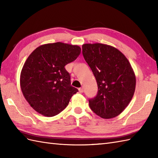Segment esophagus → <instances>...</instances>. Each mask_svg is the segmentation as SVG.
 I'll return each instance as SVG.
<instances>
[{"label": "esophagus", "instance_id": "esophagus-1", "mask_svg": "<svg viewBox=\"0 0 158 158\" xmlns=\"http://www.w3.org/2000/svg\"><path fill=\"white\" fill-rule=\"evenodd\" d=\"M79 91L80 93H83V88H79Z\"/></svg>", "mask_w": 158, "mask_h": 158}]
</instances>
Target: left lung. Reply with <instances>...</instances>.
<instances>
[{
  "instance_id": "1",
  "label": "left lung",
  "mask_w": 158,
  "mask_h": 158,
  "mask_svg": "<svg viewBox=\"0 0 158 158\" xmlns=\"http://www.w3.org/2000/svg\"><path fill=\"white\" fill-rule=\"evenodd\" d=\"M82 53L98 85L97 95L89 100L90 109L104 119L117 117L135 91L136 77L129 61L117 49L102 43L83 44Z\"/></svg>"
}]
</instances>
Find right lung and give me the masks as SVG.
<instances>
[{
	"mask_svg": "<svg viewBox=\"0 0 158 158\" xmlns=\"http://www.w3.org/2000/svg\"><path fill=\"white\" fill-rule=\"evenodd\" d=\"M80 53L79 46L57 42L39 46L28 56L22 69L20 86L36 112L46 117L58 115L78 92L70 85L64 66Z\"/></svg>",
	"mask_w": 158,
	"mask_h": 158,
	"instance_id": "right-lung-1",
	"label": "right lung"
}]
</instances>
